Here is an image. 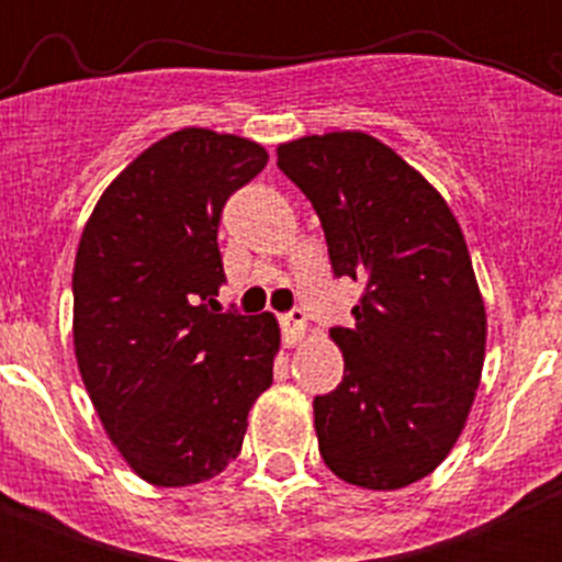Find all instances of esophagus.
I'll return each mask as SVG.
<instances>
[{
  "instance_id": "obj_1",
  "label": "esophagus",
  "mask_w": 562,
  "mask_h": 562,
  "mask_svg": "<svg viewBox=\"0 0 562 562\" xmlns=\"http://www.w3.org/2000/svg\"><path fill=\"white\" fill-rule=\"evenodd\" d=\"M282 323V331H285V345H296L299 339L304 337V331H307V315H304V310L293 307L291 313H285L280 317Z\"/></svg>"
}]
</instances>
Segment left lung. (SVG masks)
Returning a JSON list of instances; mask_svg holds the SVG:
<instances>
[{
  "label": "left lung",
  "mask_w": 562,
  "mask_h": 562,
  "mask_svg": "<svg viewBox=\"0 0 562 562\" xmlns=\"http://www.w3.org/2000/svg\"><path fill=\"white\" fill-rule=\"evenodd\" d=\"M277 168L321 217L334 277L364 282L350 328H331L342 383L313 402L321 457L348 484L400 490L449 457L481 381L486 313L464 236L367 133L282 144Z\"/></svg>",
  "instance_id": "obj_1"
}]
</instances>
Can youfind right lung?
Here are the masks:
<instances>
[{
    "mask_svg": "<svg viewBox=\"0 0 562 562\" xmlns=\"http://www.w3.org/2000/svg\"><path fill=\"white\" fill-rule=\"evenodd\" d=\"M263 146L187 127L135 157L94 206L72 269V339L92 405L130 468L190 486L239 457L271 386L274 315L217 304L225 201Z\"/></svg>",
    "mask_w": 562,
    "mask_h": 562,
    "instance_id": "add662e5",
    "label": "right lung"
}]
</instances>
